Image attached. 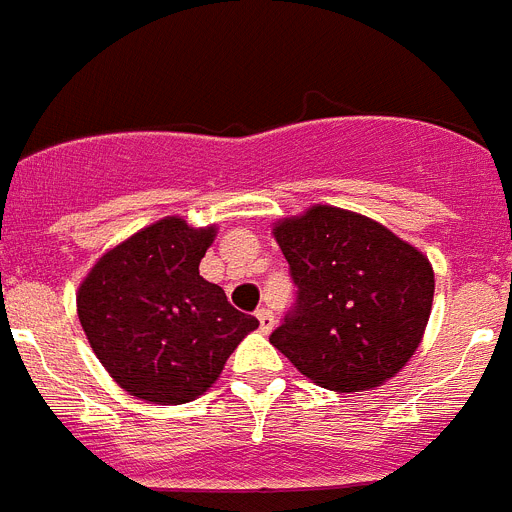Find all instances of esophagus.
<instances>
[{"mask_svg":"<svg viewBox=\"0 0 512 512\" xmlns=\"http://www.w3.org/2000/svg\"><path fill=\"white\" fill-rule=\"evenodd\" d=\"M256 318H259V325L264 333H269V330L274 328V315H271V310H266V307L256 310Z\"/></svg>","mask_w":512,"mask_h":512,"instance_id":"1","label":"esophagus"}]
</instances>
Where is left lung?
<instances>
[{
  "instance_id": "left-lung-1",
  "label": "left lung",
  "mask_w": 512,
  "mask_h": 512,
  "mask_svg": "<svg viewBox=\"0 0 512 512\" xmlns=\"http://www.w3.org/2000/svg\"><path fill=\"white\" fill-rule=\"evenodd\" d=\"M274 238L297 300L271 346L333 392L372 390L395 377L431 318V261L372 217L330 205L284 217Z\"/></svg>"
}]
</instances>
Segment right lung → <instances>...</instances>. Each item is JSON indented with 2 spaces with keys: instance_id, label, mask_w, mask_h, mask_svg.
I'll return each instance as SVG.
<instances>
[{
  "instance_id": "1",
  "label": "right lung",
  "mask_w": 512,
  "mask_h": 512,
  "mask_svg": "<svg viewBox=\"0 0 512 512\" xmlns=\"http://www.w3.org/2000/svg\"><path fill=\"white\" fill-rule=\"evenodd\" d=\"M215 233V225L192 228L182 217H164L110 248L79 284L76 310L89 346L138 400L192 402L259 328L200 277Z\"/></svg>"
}]
</instances>
